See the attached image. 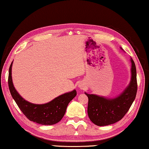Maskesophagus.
Returning a JSON list of instances; mask_svg holds the SVG:
<instances>
[{
	"label": "esophagus",
	"instance_id": "esophagus-1",
	"mask_svg": "<svg viewBox=\"0 0 149 149\" xmlns=\"http://www.w3.org/2000/svg\"><path fill=\"white\" fill-rule=\"evenodd\" d=\"M79 87L80 88H84V84H82V83H80L79 85Z\"/></svg>",
	"mask_w": 149,
	"mask_h": 149
}]
</instances>
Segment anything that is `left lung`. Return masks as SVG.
<instances>
[{"label": "left lung", "mask_w": 149, "mask_h": 149, "mask_svg": "<svg viewBox=\"0 0 149 149\" xmlns=\"http://www.w3.org/2000/svg\"><path fill=\"white\" fill-rule=\"evenodd\" d=\"M120 49L123 50L122 48ZM130 81L119 95L114 98L104 97L94 94H84L88 98V115L94 124L102 127L114 124L123 118L135 99L137 91L135 64L130 58Z\"/></svg>", "instance_id": "8db88e82"}]
</instances>
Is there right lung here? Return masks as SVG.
<instances>
[{"label":"right lung","mask_w":149,"mask_h":149,"mask_svg":"<svg viewBox=\"0 0 149 149\" xmlns=\"http://www.w3.org/2000/svg\"><path fill=\"white\" fill-rule=\"evenodd\" d=\"M11 63L8 73V87L11 95L20 111L31 121L43 125H52L58 123L65 115L69 102L77 95V91L63 94L45 104H34L24 99L14 86Z\"/></svg>","instance_id":"obj_1"}]
</instances>
